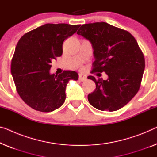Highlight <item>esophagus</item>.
Returning <instances> with one entry per match:
<instances>
[{"label":"esophagus","instance_id":"esophagus-1","mask_svg":"<svg viewBox=\"0 0 157 157\" xmlns=\"http://www.w3.org/2000/svg\"><path fill=\"white\" fill-rule=\"evenodd\" d=\"M86 79V76L82 74H79V80L81 82H84Z\"/></svg>","mask_w":157,"mask_h":157}]
</instances>
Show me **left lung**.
<instances>
[{
	"instance_id": "obj_1",
	"label": "left lung",
	"mask_w": 157,
	"mask_h": 157,
	"mask_svg": "<svg viewBox=\"0 0 157 157\" xmlns=\"http://www.w3.org/2000/svg\"><path fill=\"white\" fill-rule=\"evenodd\" d=\"M77 34L92 45L95 60L91 73L105 72L109 77L104 80L88 76L96 84L95 90L88 95L89 102L100 111L121 109L139 91L145 67L136 39L126 30L104 22L82 25Z\"/></svg>"
}]
</instances>
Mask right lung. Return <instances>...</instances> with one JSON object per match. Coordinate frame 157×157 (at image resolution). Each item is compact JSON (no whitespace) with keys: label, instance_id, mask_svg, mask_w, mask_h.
<instances>
[{"label":"right lung","instance_id":"right-lung-1","mask_svg":"<svg viewBox=\"0 0 157 157\" xmlns=\"http://www.w3.org/2000/svg\"><path fill=\"white\" fill-rule=\"evenodd\" d=\"M80 25L46 24L25 34L16 46L11 73L16 90L25 104L36 111L51 112L63 104L69 80L78 74L64 71L50 74L53 59L63 53V43Z\"/></svg>","mask_w":157,"mask_h":157}]
</instances>
